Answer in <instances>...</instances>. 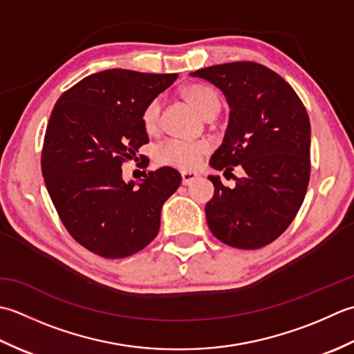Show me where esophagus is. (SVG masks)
<instances>
[{"label": "esophagus", "instance_id": "esophagus-1", "mask_svg": "<svg viewBox=\"0 0 354 354\" xmlns=\"http://www.w3.org/2000/svg\"><path fill=\"white\" fill-rule=\"evenodd\" d=\"M198 178V174L197 172H192V171H183L182 172V183L186 186V185H191L194 180Z\"/></svg>", "mask_w": 354, "mask_h": 354}]
</instances>
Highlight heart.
<instances>
[{"instance_id":"1","label":"heart","mask_w":354,"mask_h":354,"mask_svg":"<svg viewBox=\"0 0 354 354\" xmlns=\"http://www.w3.org/2000/svg\"><path fill=\"white\" fill-rule=\"evenodd\" d=\"M183 97L196 110L205 116H214L220 110V96L212 86L205 84H191L182 90ZM162 104L158 99H153L142 111V125L148 134H154L158 129ZM207 151L203 142H185L168 140L156 149V160L165 167H174L180 169H191L200 162V157Z\"/></svg>"}]
</instances>
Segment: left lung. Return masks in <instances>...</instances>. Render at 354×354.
<instances>
[{"mask_svg": "<svg viewBox=\"0 0 354 354\" xmlns=\"http://www.w3.org/2000/svg\"><path fill=\"white\" fill-rule=\"evenodd\" d=\"M214 84L230 108L214 169L244 171L235 187L209 176L215 191L205 212L214 236L236 249L275 241L304 201L310 178V120L297 93L257 62H229L192 71Z\"/></svg>", "mask_w": 354, "mask_h": 354, "instance_id": "1", "label": "left lung"}]
</instances>
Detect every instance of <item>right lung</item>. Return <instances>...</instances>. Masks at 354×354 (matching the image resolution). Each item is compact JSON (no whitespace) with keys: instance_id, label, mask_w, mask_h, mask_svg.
Here are the masks:
<instances>
[{"instance_id":"add662e5","label":"right lung","mask_w":354,"mask_h":354,"mask_svg":"<svg viewBox=\"0 0 354 354\" xmlns=\"http://www.w3.org/2000/svg\"><path fill=\"white\" fill-rule=\"evenodd\" d=\"M176 79V73L99 71L64 93L50 114L42 177L68 234L93 254L125 258L158 234L162 206L182 176L163 167L125 182L122 163L148 143L143 108Z\"/></svg>"}]
</instances>
